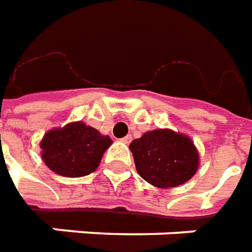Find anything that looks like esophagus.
<instances>
[{
  "label": "esophagus",
  "instance_id": "34e87169",
  "mask_svg": "<svg viewBox=\"0 0 252 252\" xmlns=\"http://www.w3.org/2000/svg\"><path fill=\"white\" fill-rule=\"evenodd\" d=\"M121 141H122L123 144H130V142H131V135H126V137H123Z\"/></svg>",
  "mask_w": 252,
  "mask_h": 252
}]
</instances>
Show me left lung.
Listing matches in <instances>:
<instances>
[{"label":"left lung","instance_id":"left-lung-1","mask_svg":"<svg viewBox=\"0 0 252 252\" xmlns=\"http://www.w3.org/2000/svg\"><path fill=\"white\" fill-rule=\"evenodd\" d=\"M129 148L138 175L158 189L186 183L199 165V153L191 138L169 129L146 131Z\"/></svg>","mask_w":252,"mask_h":252}]
</instances>
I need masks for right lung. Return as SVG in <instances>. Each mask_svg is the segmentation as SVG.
Returning a JSON list of instances; mask_svg holds the SVG:
<instances>
[{"label":"right lung","mask_w":252,"mask_h":252,"mask_svg":"<svg viewBox=\"0 0 252 252\" xmlns=\"http://www.w3.org/2000/svg\"><path fill=\"white\" fill-rule=\"evenodd\" d=\"M111 144L108 135H101L83 122H72L47 131L40 141V148L42 158L53 172L80 178L99 167L103 153Z\"/></svg>","instance_id":"add662e5"}]
</instances>
